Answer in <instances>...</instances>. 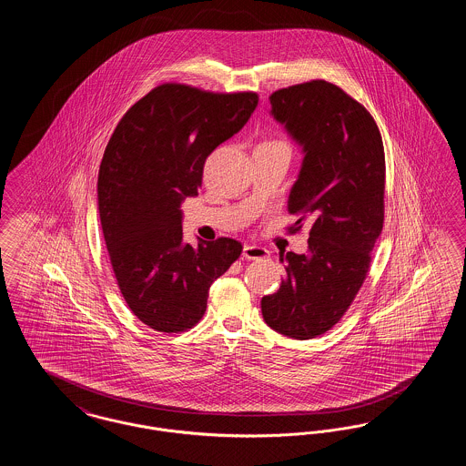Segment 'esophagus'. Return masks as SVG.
Here are the masks:
<instances>
[{"instance_id":"34e87169","label":"esophagus","mask_w":466,"mask_h":466,"mask_svg":"<svg viewBox=\"0 0 466 466\" xmlns=\"http://www.w3.org/2000/svg\"><path fill=\"white\" fill-rule=\"evenodd\" d=\"M243 257L246 260H266L268 258V249L255 244H246L243 248Z\"/></svg>"}]
</instances>
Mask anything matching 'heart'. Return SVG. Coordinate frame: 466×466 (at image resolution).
Segmentation results:
<instances>
[{
	"label": "heart",
	"instance_id": "obj_1",
	"mask_svg": "<svg viewBox=\"0 0 466 466\" xmlns=\"http://www.w3.org/2000/svg\"><path fill=\"white\" fill-rule=\"evenodd\" d=\"M268 143H276V145H285V143H281V141H268Z\"/></svg>",
	"mask_w": 466,
	"mask_h": 466
}]
</instances>
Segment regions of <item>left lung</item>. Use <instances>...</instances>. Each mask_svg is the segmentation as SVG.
<instances>
[{
	"mask_svg": "<svg viewBox=\"0 0 466 466\" xmlns=\"http://www.w3.org/2000/svg\"><path fill=\"white\" fill-rule=\"evenodd\" d=\"M272 115L302 145L291 187L289 234L310 227L309 251L279 260L287 279L262 299L267 325L299 340L329 332L355 300L384 223V147L376 120L330 82L310 80L270 94Z\"/></svg>",
	"mask_w": 466,
	"mask_h": 466,
	"instance_id": "8db88e82",
	"label": "left lung"
}]
</instances>
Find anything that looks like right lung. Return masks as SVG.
Masks as SVG:
<instances>
[{
	"instance_id": "1",
	"label": "right lung",
	"mask_w": 466,
	"mask_h": 466,
	"mask_svg": "<svg viewBox=\"0 0 466 466\" xmlns=\"http://www.w3.org/2000/svg\"><path fill=\"white\" fill-rule=\"evenodd\" d=\"M257 105V92L162 84L111 134L97 177L103 236L124 300L157 332L196 327L209 287L243 251L230 238L183 244L179 206L198 196L206 158Z\"/></svg>"
}]
</instances>
